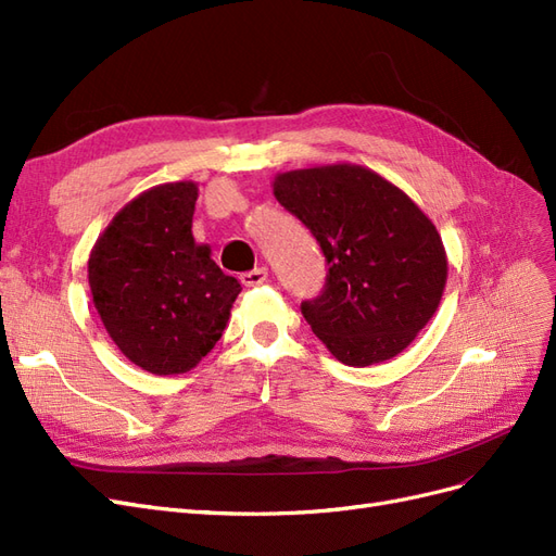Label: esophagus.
<instances>
[{
    "mask_svg": "<svg viewBox=\"0 0 556 556\" xmlns=\"http://www.w3.org/2000/svg\"><path fill=\"white\" fill-rule=\"evenodd\" d=\"M240 281L244 286H249V289H252V286H261V283L267 281V270H265V267H254V270L240 275Z\"/></svg>",
    "mask_w": 556,
    "mask_h": 556,
    "instance_id": "esophagus-1",
    "label": "esophagus"
}]
</instances>
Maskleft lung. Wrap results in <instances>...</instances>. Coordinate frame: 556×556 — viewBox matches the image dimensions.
Segmentation results:
<instances>
[{
  "instance_id": "8db88e82",
  "label": "left lung",
  "mask_w": 556,
  "mask_h": 556,
  "mask_svg": "<svg viewBox=\"0 0 556 556\" xmlns=\"http://www.w3.org/2000/svg\"><path fill=\"white\" fill-rule=\"evenodd\" d=\"M273 191L312 230L328 263L324 291L300 304L314 334L349 367L402 353L445 289L437 226L400 187L365 166L279 173Z\"/></svg>"
}]
</instances>
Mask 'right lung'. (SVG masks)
Returning <instances> with one entry per match:
<instances>
[{
  "instance_id": "add662e5",
  "label": "right lung",
  "mask_w": 556,
  "mask_h": 556,
  "mask_svg": "<svg viewBox=\"0 0 556 556\" xmlns=\"http://www.w3.org/2000/svg\"><path fill=\"white\" fill-rule=\"evenodd\" d=\"M199 187L142 191L105 228L87 261L94 307L117 349L156 376L185 374L222 339L242 286L195 244Z\"/></svg>"
}]
</instances>
